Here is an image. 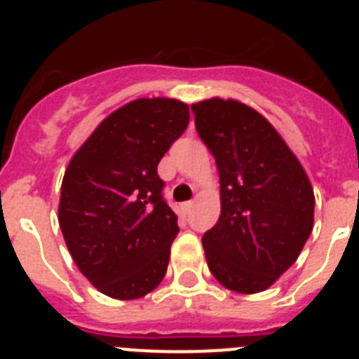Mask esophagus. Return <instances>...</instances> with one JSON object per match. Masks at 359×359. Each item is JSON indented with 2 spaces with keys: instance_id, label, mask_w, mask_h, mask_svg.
Returning <instances> with one entry per match:
<instances>
[{
  "instance_id": "obj_1",
  "label": "esophagus",
  "mask_w": 359,
  "mask_h": 359,
  "mask_svg": "<svg viewBox=\"0 0 359 359\" xmlns=\"http://www.w3.org/2000/svg\"><path fill=\"white\" fill-rule=\"evenodd\" d=\"M192 207H194V201H187V203H183V210H185L187 214H189V212L192 210Z\"/></svg>"
}]
</instances>
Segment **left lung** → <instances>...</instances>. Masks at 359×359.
<instances>
[{"instance_id": "8db88e82", "label": "left lung", "mask_w": 359, "mask_h": 359, "mask_svg": "<svg viewBox=\"0 0 359 359\" xmlns=\"http://www.w3.org/2000/svg\"><path fill=\"white\" fill-rule=\"evenodd\" d=\"M192 111L221 183V214L201 239L208 269L236 293L268 290L313 230L309 177L273 126L246 104L208 98Z\"/></svg>"}]
</instances>
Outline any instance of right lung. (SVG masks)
<instances>
[{"mask_svg":"<svg viewBox=\"0 0 359 359\" xmlns=\"http://www.w3.org/2000/svg\"><path fill=\"white\" fill-rule=\"evenodd\" d=\"M189 118L180 100L138 98L98 123L69 161L59 224L81 273L107 297L142 298L165 277L180 228L158 163Z\"/></svg>","mask_w":359,"mask_h":359,"instance_id":"add662e5","label":"right lung"}]
</instances>
